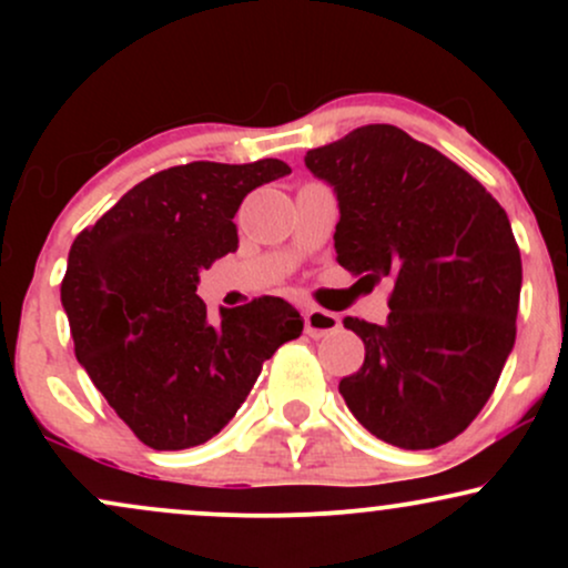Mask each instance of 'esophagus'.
I'll list each match as a JSON object with an SVG mask.
<instances>
[{
    "mask_svg": "<svg viewBox=\"0 0 568 568\" xmlns=\"http://www.w3.org/2000/svg\"><path fill=\"white\" fill-rule=\"evenodd\" d=\"M338 325H342V321H338L334 312H325L321 306H310L304 312V328L312 338L334 334V331H338Z\"/></svg>",
    "mask_w": 568,
    "mask_h": 568,
    "instance_id": "34e87169",
    "label": "esophagus"
}]
</instances>
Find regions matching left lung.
<instances>
[{
  "label": "left lung",
  "mask_w": 568,
  "mask_h": 568,
  "mask_svg": "<svg viewBox=\"0 0 568 568\" xmlns=\"http://www.w3.org/2000/svg\"><path fill=\"white\" fill-rule=\"evenodd\" d=\"M304 162L336 189L338 264L371 288L393 280L387 323L344 321L366 361L338 393L397 448L454 440L486 406L515 344L524 272L505 207L395 125L352 130Z\"/></svg>",
  "instance_id": "1"
}]
</instances>
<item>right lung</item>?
I'll list each match as a JSON object with an SVG mask.
<instances>
[{
    "label": "right lung",
    "instance_id": "add662e5",
    "mask_svg": "<svg viewBox=\"0 0 568 568\" xmlns=\"http://www.w3.org/2000/svg\"><path fill=\"white\" fill-rule=\"evenodd\" d=\"M291 173L283 160L189 162L149 175L77 234L61 283L74 355L135 438L158 452L221 433L304 321L258 296L207 321L200 270L237 251L240 202Z\"/></svg>",
    "mask_w": 568,
    "mask_h": 568
}]
</instances>
